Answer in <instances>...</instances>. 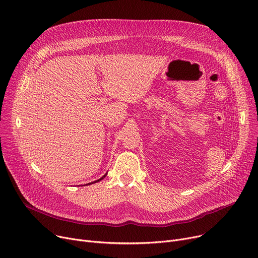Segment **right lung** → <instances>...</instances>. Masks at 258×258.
I'll return each instance as SVG.
<instances>
[{
	"instance_id": "obj_1",
	"label": "right lung",
	"mask_w": 258,
	"mask_h": 258,
	"mask_svg": "<svg viewBox=\"0 0 258 258\" xmlns=\"http://www.w3.org/2000/svg\"><path fill=\"white\" fill-rule=\"evenodd\" d=\"M106 176H107V173H106V174H105L104 176H102V177H100L99 179H97V180H95V181H93V182H97V181H100L101 179H104V178H105ZM93 182H90V183H88V184H91V183H93ZM86 185H87V184H86Z\"/></svg>"
}]
</instances>
